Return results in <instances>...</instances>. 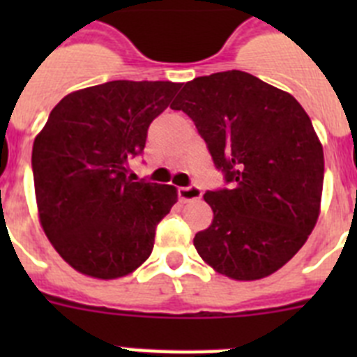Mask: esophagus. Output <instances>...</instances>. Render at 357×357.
<instances>
[{"mask_svg": "<svg viewBox=\"0 0 357 357\" xmlns=\"http://www.w3.org/2000/svg\"><path fill=\"white\" fill-rule=\"evenodd\" d=\"M178 198H181L182 202L200 200L202 189L197 188V185H191V188H181V189H178Z\"/></svg>", "mask_w": 357, "mask_h": 357, "instance_id": "obj_1", "label": "esophagus"}]
</instances>
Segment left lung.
<instances>
[{"instance_id": "obj_1", "label": "left lung", "mask_w": 357, "mask_h": 357, "mask_svg": "<svg viewBox=\"0 0 357 357\" xmlns=\"http://www.w3.org/2000/svg\"><path fill=\"white\" fill-rule=\"evenodd\" d=\"M193 119L230 189L207 191L213 222L195 236L204 263L234 280L284 266L320 216L324 148L307 112L250 73L188 82L172 103Z\"/></svg>"}]
</instances>
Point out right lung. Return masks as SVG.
<instances>
[{"instance_id": "1", "label": "right lung", "mask_w": 357, "mask_h": 357, "mask_svg": "<svg viewBox=\"0 0 357 357\" xmlns=\"http://www.w3.org/2000/svg\"><path fill=\"white\" fill-rule=\"evenodd\" d=\"M181 84L114 80L69 93L36 135L37 214L59 255L87 277L112 280L150 257L176 188L134 182L128 160Z\"/></svg>"}]
</instances>
